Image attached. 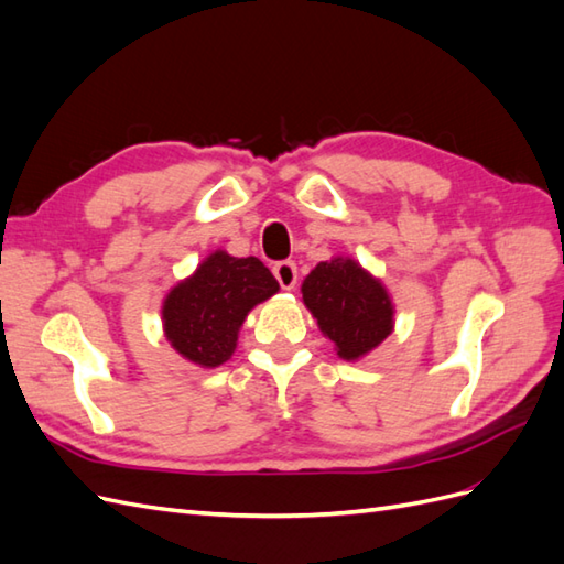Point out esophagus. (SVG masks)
Masks as SVG:
<instances>
[{"instance_id":"34e87169","label":"esophagus","mask_w":564,"mask_h":564,"mask_svg":"<svg viewBox=\"0 0 564 564\" xmlns=\"http://www.w3.org/2000/svg\"><path fill=\"white\" fill-rule=\"evenodd\" d=\"M272 275L278 278V282H280V286L282 289H294L296 286V282H299V272H296V263L294 261H280V263H275L272 265Z\"/></svg>"}]
</instances>
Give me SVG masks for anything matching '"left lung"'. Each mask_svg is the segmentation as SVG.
Wrapping results in <instances>:
<instances>
[{"label":"left lung","instance_id":"obj_1","mask_svg":"<svg viewBox=\"0 0 564 564\" xmlns=\"http://www.w3.org/2000/svg\"><path fill=\"white\" fill-rule=\"evenodd\" d=\"M301 292L344 360L367 355L392 329V305L383 284L350 259L322 261L305 278Z\"/></svg>","mask_w":564,"mask_h":564}]
</instances>
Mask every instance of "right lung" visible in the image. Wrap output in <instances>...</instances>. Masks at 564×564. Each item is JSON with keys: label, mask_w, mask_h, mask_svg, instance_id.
I'll return each instance as SVG.
<instances>
[{"label": "right lung", "mask_w": 564, "mask_h": 564, "mask_svg": "<svg viewBox=\"0 0 564 564\" xmlns=\"http://www.w3.org/2000/svg\"><path fill=\"white\" fill-rule=\"evenodd\" d=\"M280 289L272 272L256 259L212 253L191 280L166 296L162 317L172 346L199 367L224 365L237 346L247 313Z\"/></svg>", "instance_id": "1"}]
</instances>
